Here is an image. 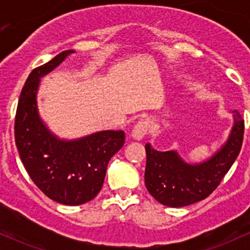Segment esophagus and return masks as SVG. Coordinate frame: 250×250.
I'll use <instances>...</instances> for the list:
<instances>
[{"mask_svg": "<svg viewBox=\"0 0 250 250\" xmlns=\"http://www.w3.org/2000/svg\"><path fill=\"white\" fill-rule=\"evenodd\" d=\"M147 129H148V123L146 122V121H140V122L138 123V125H135V127L133 128L130 137H132V139L138 140V141L143 140L144 137L147 134Z\"/></svg>", "mask_w": 250, "mask_h": 250, "instance_id": "esophagus-1", "label": "esophagus"}]
</instances>
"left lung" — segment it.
<instances>
[{
  "label": "left lung",
  "mask_w": 250,
  "mask_h": 250,
  "mask_svg": "<svg viewBox=\"0 0 250 250\" xmlns=\"http://www.w3.org/2000/svg\"><path fill=\"white\" fill-rule=\"evenodd\" d=\"M233 125L228 140L200 163H188L178 151H157L146 144L145 185L163 206L180 208L208 197L236 161L242 147L244 121L233 111Z\"/></svg>",
  "instance_id": "8db88e82"
}]
</instances>
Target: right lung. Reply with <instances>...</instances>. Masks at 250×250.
Returning a JSON list of instances; mask_svg holds the SVG:
<instances>
[{
	"label": "right lung",
	"mask_w": 250,
	"mask_h": 250,
	"mask_svg": "<svg viewBox=\"0 0 250 250\" xmlns=\"http://www.w3.org/2000/svg\"><path fill=\"white\" fill-rule=\"evenodd\" d=\"M74 49H67L27 77L16 115V145L25 169L50 200L65 206L92 201L102 190L109 161L125 144L123 130H100L66 140L50 132L37 107L41 78L59 66Z\"/></svg>",
	"instance_id": "right-lung-1"
}]
</instances>
